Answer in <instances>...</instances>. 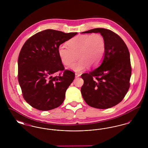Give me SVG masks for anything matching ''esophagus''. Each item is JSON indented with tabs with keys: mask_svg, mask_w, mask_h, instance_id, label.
Masks as SVG:
<instances>
[{
	"mask_svg": "<svg viewBox=\"0 0 148 148\" xmlns=\"http://www.w3.org/2000/svg\"><path fill=\"white\" fill-rule=\"evenodd\" d=\"M75 77H79L80 76V74L79 73H75Z\"/></svg>",
	"mask_w": 148,
	"mask_h": 148,
	"instance_id": "1",
	"label": "esophagus"
}]
</instances>
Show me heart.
<instances>
[{
	"mask_svg": "<svg viewBox=\"0 0 148 148\" xmlns=\"http://www.w3.org/2000/svg\"><path fill=\"white\" fill-rule=\"evenodd\" d=\"M68 47L60 45L58 48L59 57L64 65L69 66L77 59L79 60L70 67L72 71L82 72L89 65L98 66L106 52V41L99 33L79 35L67 42Z\"/></svg>",
	"mask_w": 148,
	"mask_h": 148,
	"instance_id": "b5f03b06",
	"label": "heart"
}]
</instances>
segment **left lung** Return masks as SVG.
<instances>
[{
    "mask_svg": "<svg viewBox=\"0 0 148 148\" xmlns=\"http://www.w3.org/2000/svg\"><path fill=\"white\" fill-rule=\"evenodd\" d=\"M98 33L106 41L104 56L98 68L81 75L84 84L81 92L88 105L108 109L122 101L130 87L132 75L130 53L119 35L104 28L91 29L82 33Z\"/></svg>",
    "mask_w": 148,
    "mask_h": 148,
    "instance_id": "obj_1",
    "label": "left lung"
}]
</instances>
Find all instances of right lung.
<instances>
[{"instance_id":"obj_1","label":"right lung","mask_w":148,"mask_h":148,"mask_svg":"<svg viewBox=\"0 0 148 148\" xmlns=\"http://www.w3.org/2000/svg\"><path fill=\"white\" fill-rule=\"evenodd\" d=\"M77 34L47 29L31 36L23 45L18 61V81L23 98L34 108L47 111L63 103L75 74L64 70L58 48ZM60 71L63 74L57 76Z\"/></svg>"}]
</instances>
